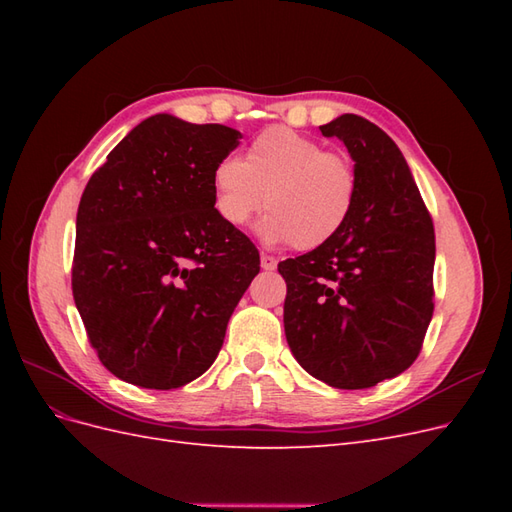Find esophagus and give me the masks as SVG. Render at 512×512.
Returning a JSON list of instances; mask_svg holds the SVG:
<instances>
[{"instance_id":"obj_1","label":"esophagus","mask_w":512,"mask_h":512,"mask_svg":"<svg viewBox=\"0 0 512 512\" xmlns=\"http://www.w3.org/2000/svg\"><path fill=\"white\" fill-rule=\"evenodd\" d=\"M260 267L265 269V271H275L277 260H275L273 256H269V254H262V256H260Z\"/></svg>"}]
</instances>
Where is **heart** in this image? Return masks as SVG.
<instances>
[{
    "label": "heart",
    "instance_id": "1",
    "mask_svg": "<svg viewBox=\"0 0 512 512\" xmlns=\"http://www.w3.org/2000/svg\"><path fill=\"white\" fill-rule=\"evenodd\" d=\"M213 207L220 220L243 228L265 205L258 224L267 243L316 250L348 224L359 196V175L342 151L286 126L262 130L243 160L224 158L213 168Z\"/></svg>",
    "mask_w": 512,
    "mask_h": 512
}]
</instances>
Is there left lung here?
<instances>
[{
	"instance_id": "1",
	"label": "left lung",
	"mask_w": 512,
	"mask_h": 512,
	"mask_svg": "<svg viewBox=\"0 0 512 512\" xmlns=\"http://www.w3.org/2000/svg\"><path fill=\"white\" fill-rule=\"evenodd\" d=\"M337 136L354 160L359 196L327 245L277 265L286 280L284 329L299 365L335 389H369L406 371L433 316L431 215L391 136L342 115Z\"/></svg>"
}]
</instances>
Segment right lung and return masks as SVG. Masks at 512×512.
Segmentation results:
<instances>
[{
	"instance_id": "1",
	"label": "right lung",
	"mask_w": 512,
	"mask_h": 512,
	"mask_svg": "<svg viewBox=\"0 0 512 512\" xmlns=\"http://www.w3.org/2000/svg\"><path fill=\"white\" fill-rule=\"evenodd\" d=\"M239 138L153 115L85 185L72 294L91 348L123 382L168 391L203 376L260 271L254 243L213 207V168Z\"/></svg>"
}]
</instances>
